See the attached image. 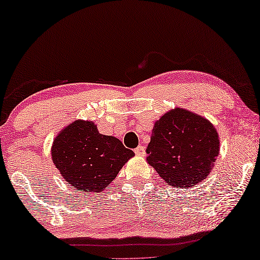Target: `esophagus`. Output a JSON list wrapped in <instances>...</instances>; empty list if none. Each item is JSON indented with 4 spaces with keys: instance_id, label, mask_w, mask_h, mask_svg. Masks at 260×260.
Instances as JSON below:
<instances>
[{
    "instance_id": "1",
    "label": "esophagus",
    "mask_w": 260,
    "mask_h": 260,
    "mask_svg": "<svg viewBox=\"0 0 260 260\" xmlns=\"http://www.w3.org/2000/svg\"><path fill=\"white\" fill-rule=\"evenodd\" d=\"M135 154H136L137 156H144L145 155V149L144 147H142V145H140V147H137L136 149H135Z\"/></svg>"
}]
</instances>
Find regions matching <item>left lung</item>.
Returning <instances> with one entry per match:
<instances>
[{
  "mask_svg": "<svg viewBox=\"0 0 260 260\" xmlns=\"http://www.w3.org/2000/svg\"><path fill=\"white\" fill-rule=\"evenodd\" d=\"M219 150L218 131L207 118L175 108L155 122L147 162L170 186L189 188L207 179Z\"/></svg>",
  "mask_w": 260,
  "mask_h": 260,
  "instance_id": "1",
  "label": "left lung"
}]
</instances>
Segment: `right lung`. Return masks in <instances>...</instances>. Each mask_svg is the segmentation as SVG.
Here are the masks:
<instances>
[{"mask_svg":"<svg viewBox=\"0 0 260 260\" xmlns=\"http://www.w3.org/2000/svg\"><path fill=\"white\" fill-rule=\"evenodd\" d=\"M51 155L70 186L83 193H97L116 179L135 152L118 138L99 134L92 120L76 119L56 135Z\"/></svg>","mask_w":260,"mask_h":260,"instance_id":"obj_1","label":"right lung"}]
</instances>
